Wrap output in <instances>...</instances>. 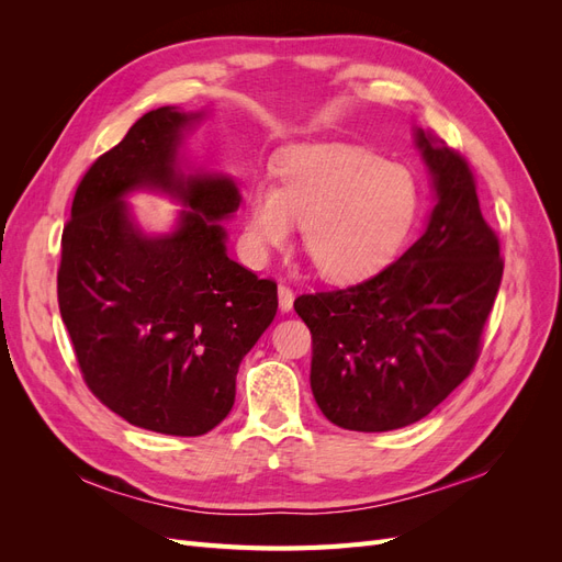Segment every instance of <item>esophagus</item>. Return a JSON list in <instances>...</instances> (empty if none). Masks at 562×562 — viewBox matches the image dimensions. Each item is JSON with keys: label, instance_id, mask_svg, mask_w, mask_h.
Segmentation results:
<instances>
[{"label": "esophagus", "instance_id": "obj_1", "mask_svg": "<svg viewBox=\"0 0 562 562\" xmlns=\"http://www.w3.org/2000/svg\"><path fill=\"white\" fill-rule=\"evenodd\" d=\"M293 302H295V293L285 283H279V310L288 314L293 310Z\"/></svg>", "mask_w": 562, "mask_h": 562}]
</instances>
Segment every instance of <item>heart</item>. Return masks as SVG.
Returning a JSON list of instances; mask_svg holds the SVG:
<instances>
[{"label":"heart","instance_id":"b5f03b06","mask_svg":"<svg viewBox=\"0 0 562 562\" xmlns=\"http://www.w3.org/2000/svg\"><path fill=\"white\" fill-rule=\"evenodd\" d=\"M277 176L279 187L258 178L244 196L241 244L252 262L291 244L297 223L323 277L363 279L394 260L419 217L415 173L366 147L300 145L279 159Z\"/></svg>","mask_w":562,"mask_h":562}]
</instances>
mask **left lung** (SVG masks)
<instances>
[{"instance_id":"left-lung-1","label":"left lung","mask_w":562,"mask_h":562,"mask_svg":"<svg viewBox=\"0 0 562 562\" xmlns=\"http://www.w3.org/2000/svg\"><path fill=\"white\" fill-rule=\"evenodd\" d=\"M413 135L434 192L427 229L378 277L295 300L314 339V398L349 431L401 429L443 403L479 359L502 283L467 161Z\"/></svg>"}]
</instances>
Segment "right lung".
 Here are the masks:
<instances>
[{
  "instance_id": "right-lung-1",
  "label": "right lung",
  "mask_w": 562,
  "mask_h": 562,
  "mask_svg": "<svg viewBox=\"0 0 562 562\" xmlns=\"http://www.w3.org/2000/svg\"><path fill=\"white\" fill-rule=\"evenodd\" d=\"M211 114H143L83 176L63 232L58 304L83 380L133 427L166 436L209 434L229 415L236 372L279 307L277 283L227 255L239 184L187 155ZM138 191L179 203L171 231L137 223Z\"/></svg>"
}]
</instances>
